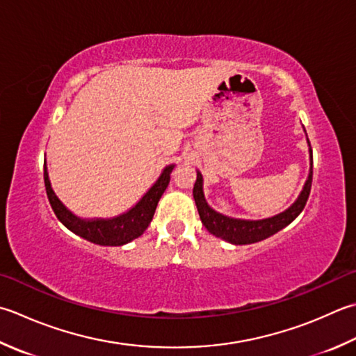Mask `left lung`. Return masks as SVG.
I'll use <instances>...</instances> for the list:
<instances>
[{
    "label": "left lung",
    "mask_w": 356,
    "mask_h": 356,
    "mask_svg": "<svg viewBox=\"0 0 356 356\" xmlns=\"http://www.w3.org/2000/svg\"><path fill=\"white\" fill-rule=\"evenodd\" d=\"M307 143L310 146L309 138H307ZM309 152H310V165H312L310 172H309L307 180H305L302 191L299 194V197L296 199L295 204L290 208H287L285 211L273 216V218L261 219V220L234 219L214 211L213 208L207 204L205 196H204V179H202V174L197 171L196 184H194V188H193V196H194V200H196V207H197L202 224H204L208 232L214 234L216 238H220L229 243H234V245H247V243L264 241L280 232V229H282L284 227L291 224V222H293L304 210L312 190V177H313L312 148L309 149Z\"/></svg>",
    "instance_id": "1"
}]
</instances>
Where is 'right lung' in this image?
Returning <instances> with one entry per match:
<instances>
[{"mask_svg": "<svg viewBox=\"0 0 356 356\" xmlns=\"http://www.w3.org/2000/svg\"><path fill=\"white\" fill-rule=\"evenodd\" d=\"M172 168L174 165L165 166L162 174H160V177L156 180V184L145 193V196L138 200L131 210L111 219H81L79 216L69 211L67 208L61 204V200L55 196L51 186V180H49L46 162L44 186L49 204H51L55 216H57L58 220L67 229H71L72 233L80 236L83 239L99 243V245L120 247L124 245V243L137 239L138 236H142L145 229L148 228L149 222L152 220V216H154L159 200L170 184Z\"/></svg>", "mask_w": 356, "mask_h": 356, "instance_id": "1", "label": "right lung"}]
</instances>
